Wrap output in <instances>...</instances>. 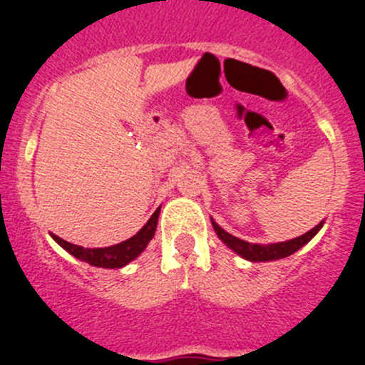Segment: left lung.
Here are the masks:
<instances>
[{
	"label": "left lung",
	"mask_w": 365,
	"mask_h": 365,
	"mask_svg": "<svg viewBox=\"0 0 365 365\" xmlns=\"http://www.w3.org/2000/svg\"><path fill=\"white\" fill-rule=\"evenodd\" d=\"M210 220H212V226H213V230H215L217 237H219L220 240H222L224 244H226L227 247L231 249V251L237 252L238 256H242V257H244V259L254 261V263H257V261L282 259V257L292 256V254L297 252L298 249L304 247V245L307 244V242H311L312 238H314L316 235H318V231L323 227V222H325V220H322V222H319L318 226H314L311 231H307V233L300 235V237L293 238V240L277 242V244L261 245V244H251V242L240 240V238L233 237V235H231V233L224 231L222 227H220L219 224H217L213 219H210Z\"/></svg>",
	"instance_id": "obj_1"
}]
</instances>
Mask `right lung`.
I'll use <instances>...</instances> for the list:
<instances>
[{
  "mask_svg": "<svg viewBox=\"0 0 365 365\" xmlns=\"http://www.w3.org/2000/svg\"><path fill=\"white\" fill-rule=\"evenodd\" d=\"M159 213L160 208H157L153 212V215L150 217L148 222L138 231L132 238L121 242V244L111 245V247H97V249H86L81 247V245H73L70 242L63 240V238L56 237L54 233H49L53 237V240L58 245L65 249V251L72 254L73 257L81 261H86L91 267L98 268H121L125 264H128L130 261H134L146 249V245L150 244V240L153 238L157 230V222H159Z\"/></svg>",
  "mask_w": 365,
  "mask_h": 365,
  "instance_id": "1",
  "label": "right lung"
}]
</instances>
